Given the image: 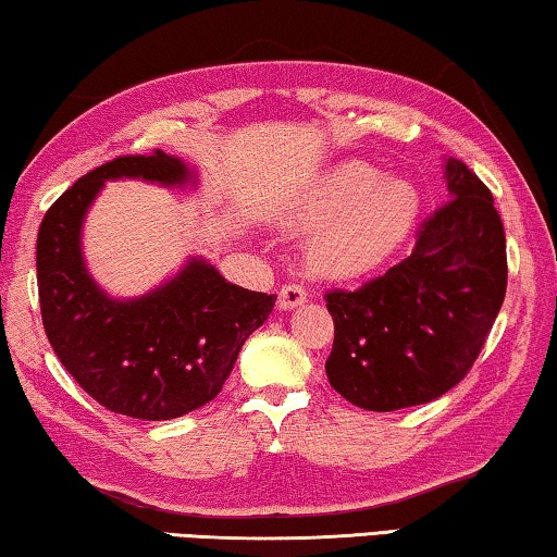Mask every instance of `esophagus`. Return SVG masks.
I'll return each instance as SVG.
<instances>
[{"label":"esophagus","mask_w":557,"mask_h":557,"mask_svg":"<svg viewBox=\"0 0 557 557\" xmlns=\"http://www.w3.org/2000/svg\"><path fill=\"white\" fill-rule=\"evenodd\" d=\"M306 288L298 284H286L278 290V308L281 311H290V308L306 304Z\"/></svg>","instance_id":"esophagus-1"}]
</instances>
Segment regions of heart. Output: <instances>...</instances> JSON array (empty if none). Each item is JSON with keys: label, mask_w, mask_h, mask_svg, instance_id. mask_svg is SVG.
Here are the masks:
<instances>
[{"label": "heart", "mask_w": 557, "mask_h": 557, "mask_svg": "<svg viewBox=\"0 0 557 557\" xmlns=\"http://www.w3.org/2000/svg\"><path fill=\"white\" fill-rule=\"evenodd\" d=\"M421 213V194L406 178H383L366 161H346L315 184L301 207L304 224H321L308 261L323 276H358L406 242Z\"/></svg>", "instance_id": "obj_1"}]
</instances>
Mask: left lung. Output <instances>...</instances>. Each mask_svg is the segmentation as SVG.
<instances>
[{
  "mask_svg": "<svg viewBox=\"0 0 557 557\" xmlns=\"http://www.w3.org/2000/svg\"><path fill=\"white\" fill-rule=\"evenodd\" d=\"M450 199L428 216L408 259L356 290H329V383L366 410L431 404L463 381L508 286L506 231L493 194L446 159Z\"/></svg>",
  "mask_w": 557,
  "mask_h": 557,
  "instance_id": "1",
  "label": "left lung"
}]
</instances>
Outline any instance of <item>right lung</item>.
I'll return each mask as SVG.
<instances>
[{"instance_id": "1", "label": "right lung", "mask_w": 557, "mask_h": 557, "mask_svg": "<svg viewBox=\"0 0 557 557\" xmlns=\"http://www.w3.org/2000/svg\"><path fill=\"white\" fill-rule=\"evenodd\" d=\"M111 178L196 184L182 159L119 157L72 184L45 213L37 236L41 321L74 381L109 408L169 421L219 396L238 350L269 319L276 296L246 290L203 259L139 298H111L84 263L82 224Z\"/></svg>"}]
</instances>
